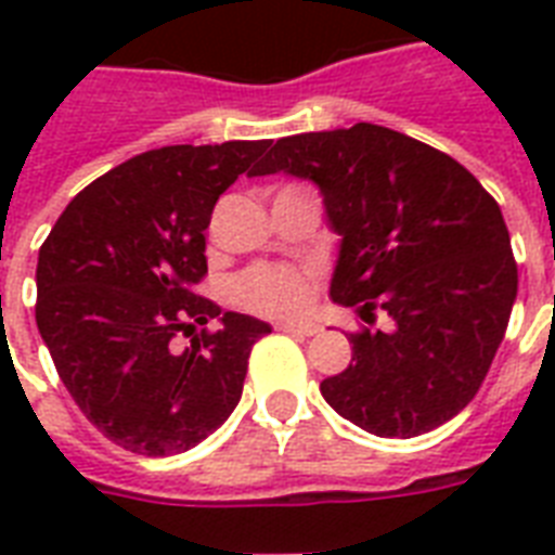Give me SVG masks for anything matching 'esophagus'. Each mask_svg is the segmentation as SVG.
Here are the masks:
<instances>
[{
    "label": "esophagus",
    "instance_id": "esophagus-1",
    "mask_svg": "<svg viewBox=\"0 0 555 555\" xmlns=\"http://www.w3.org/2000/svg\"><path fill=\"white\" fill-rule=\"evenodd\" d=\"M287 334H294V337H313V334H320V325L317 322H282L279 325Z\"/></svg>",
    "mask_w": 555,
    "mask_h": 555
}]
</instances>
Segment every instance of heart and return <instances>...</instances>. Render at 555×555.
I'll return each instance as SVG.
<instances>
[{"mask_svg":"<svg viewBox=\"0 0 555 555\" xmlns=\"http://www.w3.org/2000/svg\"><path fill=\"white\" fill-rule=\"evenodd\" d=\"M235 299L259 313H296L311 299V273L294 264H256L235 279Z\"/></svg>","mask_w":555,"mask_h":555,"instance_id":"obj_1","label":"heart"}]
</instances>
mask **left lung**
Instances as JSON below:
<instances>
[{"mask_svg": "<svg viewBox=\"0 0 555 555\" xmlns=\"http://www.w3.org/2000/svg\"><path fill=\"white\" fill-rule=\"evenodd\" d=\"M273 172L320 186L343 238L331 299L391 320L351 334V365L322 379V397L379 438L452 421L478 395L516 302L495 198L447 152L374 124L282 138L250 176Z\"/></svg>", "mask_w": 555, "mask_h": 555, "instance_id": "1", "label": "left lung"}]
</instances>
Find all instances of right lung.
<instances>
[{"instance_id": "obj_1", "label": "right lung", "mask_w": 555, "mask_h": 555, "mask_svg": "<svg viewBox=\"0 0 555 555\" xmlns=\"http://www.w3.org/2000/svg\"><path fill=\"white\" fill-rule=\"evenodd\" d=\"M268 141L164 146L91 181L39 247L37 328L80 412L117 447L164 457L216 431L242 400L270 325L195 294L218 195ZM209 319L186 349L178 333Z\"/></svg>"}]
</instances>
